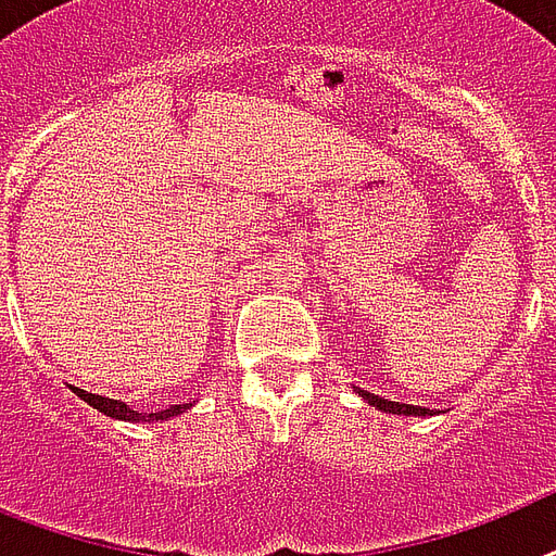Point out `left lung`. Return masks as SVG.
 <instances>
[{
  "instance_id": "8db88e82",
  "label": "left lung",
  "mask_w": 556,
  "mask_h": 556,
  "mask_svg": "<svg viewBox=\"0 0 556 556\" xmlns=\"http://www.w3.org/2000/svg\"><path fill=\"white\" fill-rule=\"evenodd\" d=\"M359 391V389H356ZM363 394V400H368L371 406H377L380 412H386V415H432L429 408L424 406H408V403H394V400H386V397H377V394H371V391H359Z\"/></svg>"
}]
</instances>
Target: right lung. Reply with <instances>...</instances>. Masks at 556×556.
I'll return each mask as SVG.
<instances>
[{"label":"right lung","mask_w":556,"mask_h":556,"mask_svg":"<svg viewBox=\"0 0 556 556\" xmlns=\"http://www.w3.org/2000/svg\"><path fill=\"white\" fill-rule=\"evenodd\" d=\"M80 400H86L89 406L98 408V412H103L106 417H118V420H148V417H153V420H165V417H174L179 415V412H185L188 408V403H182V406H170L165 408V412H156V415H148V412H132V408H127L122 403V400H110V397H101V394H89V391L84 389H72Z\"/></svg>","instance_id":"right-lung-1"}]
</instances>
